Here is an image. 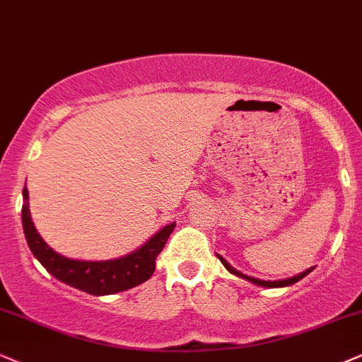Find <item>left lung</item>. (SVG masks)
I'll use <instances>...</instances> for the list:
<instances>
[{
  "instance_id": "left-lung-1",
  "label": "left lung",
  "mask_w": 362,
  "mask_h": 362,
  "mask_svg": "<svg viewBox=\"0 0 362 362\" xmlns=\"http://www.w3.org/2000/svg\"><path fill=\"white\" fill-rule=\"evenodd\" d=\"M216 257L220 258V262L223 263V265H225V269L228 270L230 274H233V275H236V276H242V279L248 280V282H252V284H257V285H260V287H270V288H274V287H288V285H292V284L298 282V280H300V279H304L305 275H309L310 272H312V269H309V270L302 272L300 275L290 276V279H285V280H274V282H270V280H258V279H255V276H248V275H245V274H242V272H238V270H236V269H233V267H231L230 263L226 262L225 258H223L221 255H218V253H216Z\"/></svg>"
}]
</instances>
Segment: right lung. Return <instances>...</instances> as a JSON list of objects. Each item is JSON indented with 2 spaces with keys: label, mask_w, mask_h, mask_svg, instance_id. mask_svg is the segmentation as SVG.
Segmentation results:
<instances>
[{
  "label": "right lung",
  "mask_w": 362,
  "mask_h": 362,
  "mask_svg": "<svg viewBox=\"0 0 362 362\" xmlns=\"http://www.w3.org/2000/svg\"><path fill=\"white\" fill-rule=\"evenodd\" d=\"M23 202L21 221H23V231L31 253L47 269L48 274H52L60 282L90 293V296H110V293L124 292V290L149 280L156 270V258L163 252L169 235L176 226V223L164 226L153 238L147 240L139 250L126 257H120L117 260H72V258L62 257L60 253H57L43 242L31 221L28 189L26 188H23Z\"/></svg>",
  "instance_id": "obj_1"
}]
</instances>
